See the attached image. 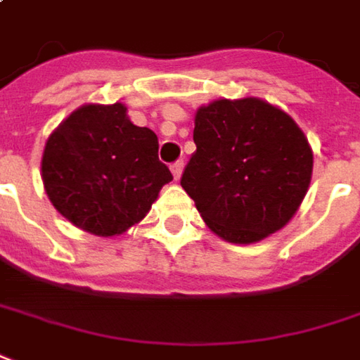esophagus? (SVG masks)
<instances>
[{"instance_id":"1","label":"esophagus","mask_w":360,"mask_h":360,"mask_svg":"<svg viewBox=\"0 0 360 360\" xmlns=\"http://www.w3.org/2000/svg\"><path fill=\"white\" fill-rule=\"evenodd\" d=\"M170 170H172V174H174L176 180H180V176H182V170H184V160H176V162L170 166Z\"/></svg>"}]
</instances>
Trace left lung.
<instances>
[{"instance_id":"8db88e82","label":"left lung","mask_w":360,"mask_h":360,"mask_svg":"<svg viewBox=\"0 0 360 360\" xmlns=\"http://www.w3.org/2000/svg\"><path fill=\"white\" fill-rule=\"evenodd\" d=\"M180 184L210 230L255 243L281 230L309 190L313 150L297 122L262 98H219L194 118Z\"/></svg>"}]
</instances>
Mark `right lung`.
<instances>
[{
    "instance_id": "obj_1",
    "label": "right lung",
    "mask_w": 360,
    "mask_h": 360,
    "mask_svg": "<svg viewBox=\"0 0 360 360\" xmlns=\"http://www.w3.org/2000/svg\"><path fill=\"white\" fill-rule=\"evenodd\" d=\"M41 178L63 218L108 238L139 224L172 174L158 160V136L115 103L83 105L51 132Z\"/></svg>"
}]
</instances>
